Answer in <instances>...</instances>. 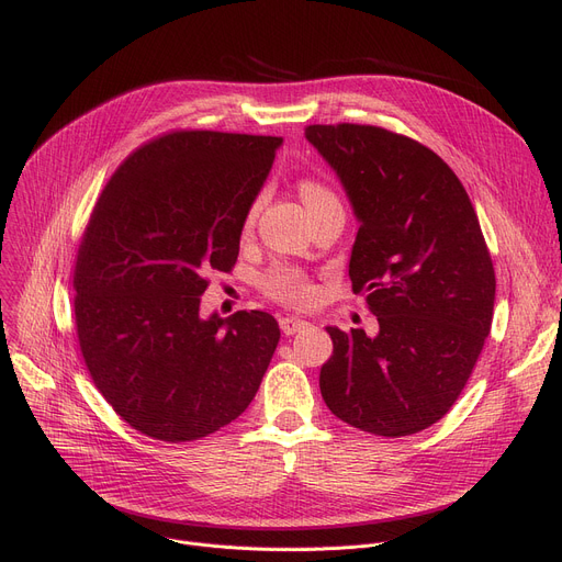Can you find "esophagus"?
<instances>
[{
  "mask_svg": "<svg viewBox=\"0 0 562 562\" xmlns=\"http://www.w3.org/2000/svg\"><path fill=\"white\" fill-rule=\"evenodd\" d=\"M307 326H310L307 321L296 318V316H282V318H280V330H282L284 335H296V333L305 330Z\"/></svg>",
  "mask_w": 562,
  "mask_h": 562,
  "instance_id": "34e87169",
  "label": "esophagus"
}]
</instances>
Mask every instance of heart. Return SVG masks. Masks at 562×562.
<instances>
[{"instance_id": "b5f03b06", "label": "heart", "mask_w": 562, "mask_h": 562, "mask_svg": "<svg viewBox=\"0 0 562 562\" xmlns=\"http://www.w3.org/2000/svg\"><path fill=\"white\" fill-rule=\"evenodd\" d=\"M299 191H301V198L307 206V212H316L321 210V206H330V204H339L335 191L323 184L321 180H314V177H305V180H301L299 184ZM263 204V195L259 193L257 198H252V202L248 204V212H246V227H250L261 210ZM263 291L269 293L271 299L280 301V303H286V305H307L312 299H314V286L310 282V278L293 269V266H276V269H271L269 273L263 276Z\"/></svg>"}]
</instances>
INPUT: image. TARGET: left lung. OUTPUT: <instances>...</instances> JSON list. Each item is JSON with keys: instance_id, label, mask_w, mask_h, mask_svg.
Segmentation results:
<instances>
[{"instance_id": "8db88e82", "label": "left lung", "mask_w": 562, "mask_h": 562, "mask_svg": "<svg viewBox=\"0 0 562 562\" xmlns=\"http://www.w3.org/2000/svg\"><path fill=\"white\" fill-rule=\"evenodd\" d=\"M360 229L348 276L378 335L326 328L321 396L335 417L403 437L453 407L492 328V257L458 175L419 140L375 125H310Z\"/></svg>"}]
</instances>
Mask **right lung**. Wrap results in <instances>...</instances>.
<instances>
[{"instance_id":"right-lung-1","label":"right lung","mask_w":562,"mask_h":562,"mask_svg":"<svg viewBox=\"0 0 562 562\" xmlns=\"http://www.w3.org/2000/svg\"><path fill=\"white\" fill-rule=\"evenodd\" d=\"M278 136L175 130L117 166L77 250L75 323L88 373L134 430L180 445L255 398L280 341L259 310L200 316L212 271H232Z\"/></svg>"}]
</instances>
